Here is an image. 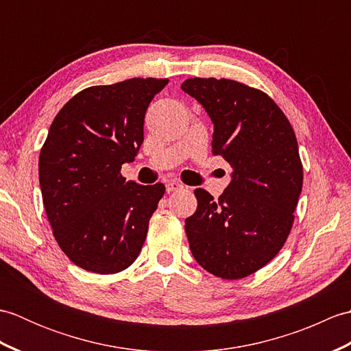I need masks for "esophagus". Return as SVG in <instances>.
I'll list each match as a JSON object with an SVG mask.
<instances>
[{
    "label": "esophagus",
    "instance_id": "34e87169",
    "mask_svg": "<svg viewBox=\"0 0 351 351\" xmlns=\"http://www.w3.org/2000/svg\"><path fill=\"white\" fill-rule=\"evenodd\" d=\"M184 189V184L176 181V180H171L166 184V191L167 193H171V191H178V190H182Z\"/></svg>",
    "mask_w": 351,
    "mask_h": 351
}]
</instances>
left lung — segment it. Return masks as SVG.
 <instances>
[{
  "label": "left lung",
  "instance_id": "1",
  "mask_svg": "<svg viewBox=\"0 0 351 351\" xmlns=\"http://www.w3.org/2000/svg\"><path fill=\"white\" fill-rule=\"evenodd\" d=\"M181 88L211 117L213 154L232 167L219 200L195 190L197 210L185 219L190 250L211 274L241 279L278 255L293 226L303 184L295 134L256 88L225 78H190Z\"/></svg>",
  "mask_w": 351,
  "mask_h": 351
}]
</instances>
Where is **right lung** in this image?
<instances>
[{
    "label": "right lung",
    "instance_id": "add662e5",
    "mask_svg": "<svg viewBox=\"0 0 351 351\" xmlns=\"http://www.w3.org/2000/svg\"><path fill=\"white\" fill-rule=\"evenodd\" d=\"M169 80L131 78L84 88L51 123L39 156L43 206L73 264L113 274L137 259L166 187L125 181L143 143L149 104Z\"/></svg>",
    "mask_w": 351,
    "mask_h": 351
}]
</instances>
